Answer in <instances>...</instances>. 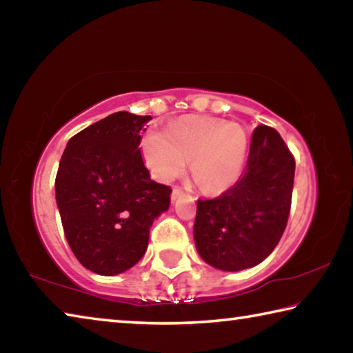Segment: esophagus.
Listing matches in <instances>:
<instances>
[{
	"label": "esophagus",
	"instance_id": "34e87169",
	"mask_svg": "<svg viewBox=\"0 0 353 353\" xmlns=\"http://www.w3.org/2000/svg\"><path fill=\"white\" fill-rule=\"evenodd\" d=\"M182 194H183V191H182L181 188H174V190H172V193H171V199H172V202L177 201L179 198H181Z\"/></svg>",
	"mask_w": 353,
	"mask_h": 353
}]
</instances>
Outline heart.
Instances as JSON below:
<instances>
[{
    "label": "heart",
    "instance_id": "b5f03b06",
    "mask_svg": "<svg viewBox=\"0 0 353 353\" xmlns=\"http://www.w3.org/2000/svg\"><path fill=\"white\" fill-rule=\"evenodd\" d=\"M248 146L241 126L214 118H181L165 132L149 130L141 139L143 160L157 181H174L191 160V176L208 194L224 193L240 181Z\"/></svg>",
    "mask_w": 353,
    "mask_h": 353
}]
</instances>
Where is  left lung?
<instances>
[{
	"label": "left lung",
	"instance_id": "8db88e82",
	"mask_svg": "<svg viewBox=\"0 0 353 353\" xmlns=\"http://www.w3.org/2000/svg\"><path fill=\"white\" fill-rule=\"evenodd\" d=\"M294 168L277 130L256 126L240 181L219 198L198 201L193 235L207 265L238 272L272 252L288 221Z\"/></svg>",
	"mask_w": 353,
	"mask_h": 353
}]
</instances>
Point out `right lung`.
<instances>
[{"instance_id":"add662e5","label":"right lung","mask_w":353,"mask_h":353,"mask_svg":"<svg viewBox=\"0 0 353 353\" xmlns=\"http://www.w3.org/2000/svg\"><path fill=\"white\" fill-rule=\"evenodd\" d=\"M152 117L112 113L70 139L56 176L65 238L83 268L118 276L145 255L149 229L171 204L154 182L140 141Z\"/></svg>"}]
</instances>
